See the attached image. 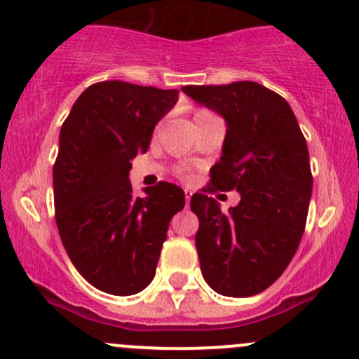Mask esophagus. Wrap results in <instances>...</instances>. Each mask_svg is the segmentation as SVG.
Listing matches in <instances>:
<instances>
[{
	"instance_id": "1",
	"label": "esophagus",
	"mask_w": 359,
	"mask_h": 359,
	"mask_svg": "<svg viewBox=\"0 0 359 359\" xmlns=\"http://www.w3.org/2000/svg\"><path fill=\"white\" fill-rule=\"evenodd\" d=\"M184 196H186V205H189V201H191V196H193V193H191V191H184Z\"/></svg>"
}]
</instances>
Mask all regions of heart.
<instances>
[{"label":"heart","mask_w":359,"mask_h":359,"mask_svg":"<svg viewBox=\"0 0 359 359\" xmlns=\"http://www.w3.org/2000/svg\"><path fill=\"white\" fill-rule=\"evenodd\" d=\"M208 114H212V112L206 109H196L194 111V119L203 118V116H208ZM175 173L180 177V179H189L191 177V170L187 168V166H177Z\"/></svg>","instance_id":"heart-1"}]
</instances>
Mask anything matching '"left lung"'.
<instances>
[{
    "label": "left lung",
    "mask_w": 359,
    "mask_h": 359,
    "mask_svg": "<svg viewBox=\"0 0 359 359\" xmlns=\"http://www.w3.org/2000/svg\"><path fill=\"white\" fill-rule=\"evenodd\" d=\"M182 92L227 123L220 161L191 198L203 278L220 295H257L283 274L306 229L313 193L306 139L287 100L255 81ZM233 189L242 200L222 214L208 194Z\"/></svg>",
    "instance_id": "8db88e82"
}]
</instances>
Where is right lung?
<instances>
[{"instance_id": "obj_1", "label": "right lung", "mask_w": 359, "mask_h": 359, "mask_svg": "<svg viewBox=\"0 0 359 359\" xmlns=\"http://www.w3.org/2000/svg\"><path fill=\"white\" fill-rule=\"evenodd\" d=\"M179 90L100 81L85 90L62 123L53 165L55 222L78 273L111 295H133L156 273L179 186L158 182L133 196L132 159L149 149L156 123Z\"/></svg>"}]
</instances>
